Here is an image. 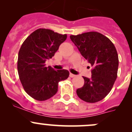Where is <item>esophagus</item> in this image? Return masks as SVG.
Instances as JSON below:
<instances>
[{
  "mask_svg": "<svg viewBox=\"0 0 132 132\" xmlns=\"http://www.w3.org/2000/svg\"><path fill=\"white\" fill-rule=\"evenodd\" d=\"M70 77H71V78H73V77H75V75H73V74H72V73H70Z\"/></svg>",
  "mask_w": 132,
  "mask_h": 132,
  "instance_id": "esophagus-1",
  "label": "esophagus"
}]
</instances>
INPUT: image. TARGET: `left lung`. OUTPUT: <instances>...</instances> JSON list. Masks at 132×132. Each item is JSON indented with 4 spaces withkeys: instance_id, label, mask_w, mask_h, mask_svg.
I'll list each match as a JSON object with an SVG mask.
<instances>
[{
    "instance_id": "left-lung-1",
    "label": "left lung",
    "mask_w": 132,
    "mask_h": 132,
    "mask_svg": "<svg viewBox=\"0 0 132 132\" xmlns=\"http://www.w3.org/2000/svg\"><path fill=\"white\" fill-rule=\"evenodd\" d=\"M70 39L93 68L91 78L83 77L84 84L77 90V95L88 103L99 102L110 93L118 76L119 59L115 46L97 32L71 35Z\"/></svg>"
}]
</instances>
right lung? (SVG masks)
I'll return each mask as SVG.
<instances>
[{"label":"right lung","instance_id":"add662e5","mask_svg":"<svg viewBox=\"0 0 132 132\" xmlns=\"http://www.w3.org/2000/svg\"><path fill=\"white\" fill-rule=\"evenodd\" d=\"M66 38V34L39 29L30 34L21 46L17 62L18 75L25 91L34 99L45 101L52 97L57 92L59 82L69 77L68 70L55 71L45 64Z\"/></svg>","mask_w":132,"mask_h":132}]
</instances>
